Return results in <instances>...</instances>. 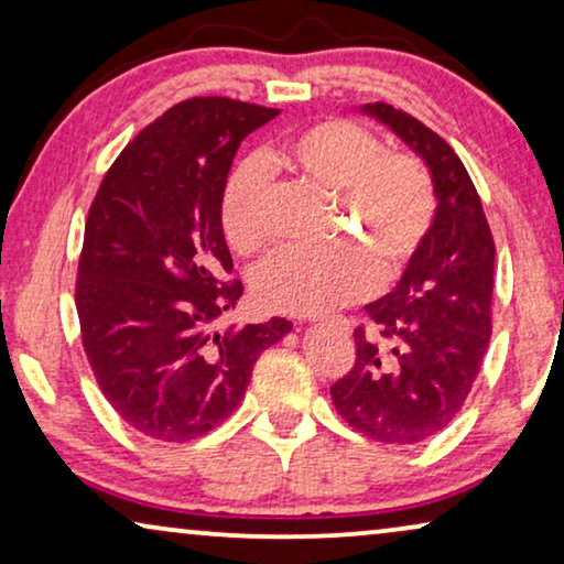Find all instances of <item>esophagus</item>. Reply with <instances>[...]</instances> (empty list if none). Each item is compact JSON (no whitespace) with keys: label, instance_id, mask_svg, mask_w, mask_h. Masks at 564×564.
I'll return each mask as SVG.
<instances>
[{"label":"esophagus","instance_id":"obj_1","mask_svg":"<svg viewBox=\"0 0 564 564\" xmlns=\"http://www.w3.org/2000/svg\"><path fill=\"white\" fill-rule=\"evenodd\" d=\"M344 323H346V321H344Z\"/></svg>","mask_w":564,"mask_h":564}]
</instances>
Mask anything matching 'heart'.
Masks as SVG:
<instances>
[{
  "label": "heart",
  "instance_id": "1",
  "mask_svg": "<svg viewBox=\"0 0 564 564\" xmlns=\"http://www.w3.org/2000/svg\"><path fill=\"white\" fill-rule=\"evenodd\" d=\"M269 164L288 169L311 187L336 195L354 220L346 236L380 264L382 276L403 269L426 238L436 215L429 169L413 153L384 151L382 138L354 120L328 118L300 130ZM230 249L253 257L269 243L264 174L243 164L230 176L220 205ZM377 274L359 251H282L257 272L253 288L274 313L318 315L357 303L375 290Z\"/></svg>",
  "mask_w": 564,
  "mask_h": 564
}]
</instances>
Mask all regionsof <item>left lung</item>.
I'll use <instances>...</instances> for the list:
<instances>
[{
	"label": "left lung",
	"instance_id": "8db88e82",
	"mask_svg": "<svg viewBox=\"0 0 564 564\" xmlns=\"http://www.w3.org/2000/svg\"><path fill=\"white\" fill-rule=\"evenodd\" d=\"M365 112L390 126L431 169L436 218L398 288L354 328L357 359L330 398L354 431L382 444H419L452 423L490 344L496 243L465 164L442 135L388 102Z\"/></svg>",
	"mask_w": 564,
	"mask_h": 564
}]
</instances>
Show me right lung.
I'll list each match as a JSON object with an SVG mask.
<instances>
[{
    "instance_id": "right-lung-1",
    "label": "right lung",
    "mask_w": 564,
    "mask_h": 564,
    "mask_svg": "<svg viewBox=\"0 0 564 564\" xmlns=\"http://www.w3.org/2000/svg\"><path fill=\"white\" fill-rule=\"evenodd\" d=\"M280 110L192 97L145 126L107 169L84 226L76 313L91 372L143 436L192 442L220 426L259 354L290 334L272 318L215 330L243 284L220 205L238 145Z\"/></svg>"
}]
</instances>
